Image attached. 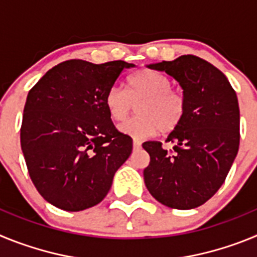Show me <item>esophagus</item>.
<instances>
[{
  "mask_svg": "<svg viewBox=\"0 0 257 257\" xmlns=\"http://www.w3.org/2000/svg\"><path fill=\"white\" fill-rule=\"evenodd\" d=\"M134 149H139L140 147H142V142H140V140H138V139H134Z\"/></svg>",
  "mask_w": 257,
  "mask_h": 257,
  "instance_id": "obj_1",
  "label": "esophagus"
}]
</instances>
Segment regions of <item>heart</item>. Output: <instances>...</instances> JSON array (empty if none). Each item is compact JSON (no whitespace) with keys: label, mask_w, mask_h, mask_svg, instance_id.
Masks as SVG:
<instances>
[{"label":"heart","mask_w":257,"mask_h":257,"mask_svg":"<svg viewBox=\"0 0 257 257\" xmlns=\"http://www.w3.org/2000/svg\"><path fill=\"white\" fill-rule=\"evenodd\" d=\"M136 104L138 114L119 124V131L134 139H147L158 131L170 134L183 122L187 101L180 91L171 87L166 74L153 69H142L126 81L124 90L110 87L104 105L113 121H122Z\"/></svg>","instance_id":"b5f03b06"}]
</instances>
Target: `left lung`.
<instances>
[{"mask_svg":"<svg viewBox=\"0 0 257 257\" xmlns=\"http://www.w3.org/2000/svg\"><path fill=\"white\" fill-rule=\"evenodd\" d=\"M165 70L183 88L185 117L166 142H145L151 162L144 181L152 196L167 207L190 210L207 202L225 181L239 148V106L221 70L194 55L151 64Z\"/></svg>","mask_w":257,"mask_h":257,"instance_id":"8db88e82","label":"left lung"}]
</instances>
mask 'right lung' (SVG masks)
Returning <instances> with one entry per match:
<instances>
[{
    "instance_id": "1",
    "label": "right lung",
    "mask_w": 257,
    "mask_h": 257,
    "mask_svg": "<svg viewBox=\"0 0 257 257\" xmlns=\"http://www.w3.org/2000/svg\"><path fill=\"white\" fill-rule=\"evenodd\" d=\"M131 67L72 59L29 90L20 144L36 189L55 207L81 211L100 203L130 157L133 139L115 128L104 97Z\"/></svg>"
}]
</instances>
